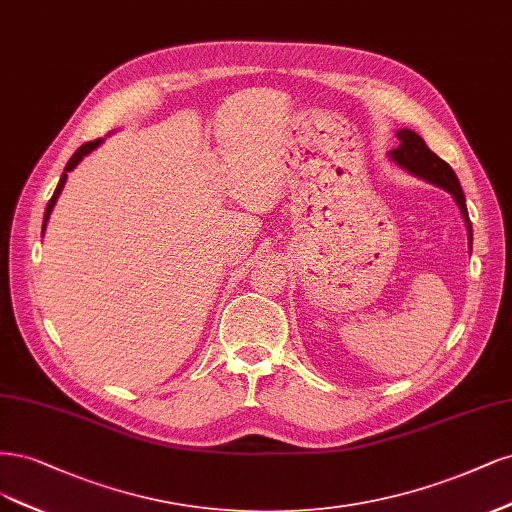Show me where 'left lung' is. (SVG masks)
Segmentation results:
<instances>
[{
  "instance_id": "left-lung-1",
  "label": "left lung",
  "mask_w": 512,
  "mask_h": 512,
  "mask_svg": "<svg viewBox=\"0 0 512 512\" xmlns=\"http://www.w3.org/2000/svg\"><path fill=\"white\" fill-rule=\"evenodd\" d=\"M398 140H400V146L393 148L391 159L398 163V166H402L404 170L425 178L427 183H434L455 197L461 214H464V221L468 227V238H470V246H472V223H470L468 208H466V195H464V191H461V185H459L453 168L447 161H442L436 153H432L430 148H427V144L423 142V138L419 134H415V131L400 129Z\"/></svg>"
}]
</instances>
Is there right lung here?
I'll list each match as a JSON object with an SVG mask.
<instances>
[{
    "mask_svg": "<svg viewBox=\"0 0 512 512\" xmlns=\"http://www.w3.org/2000/svg\"><path fill=\"white\" fill-rule=\"evenodd\" d=\"M100 144H102V140H100V138H97V140H91V142H85V144H82V146L78 148V151L72 155V159L68 161V166H65V172H63V174H61V178H59V185H57V189H55L53 197H51V200H48V204H46V212H44V227H46L48 217H51L53 206H55L57 197H59V193H61V189H63V185H65V180H68V172H70V170H74V168L78 166V161H80L82 157H85V155H89V153L93 151V148H97ZM42 232H44V229H42Z\"/></svg>",
    "mask_w": 512,
    "mask_h": 512,
    "instance_id": "right-lung-1",
    "label": "right lung"
}]
</instances>
